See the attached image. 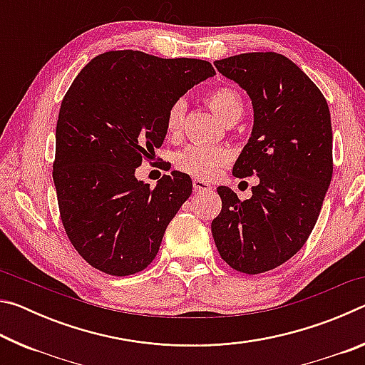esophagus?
Returning a JSON list of instances; mask_svg holds the SVG:
<instances>
[{
    "label": "esophagus",
    "instance_id": "obj_1",
    "mask_svg": "<svg viewBox=\"0 0 365 365\" xmlns=\"http://www.w3.org/2000/svg\"><path fill=\"white\" fill-rule=\"evenodd\" d=\"M193 188L196 193H201V191L212 190V185L206 180H201V178H193Z\"/></svg>",
    "mask_w": 365,
    "mask_h": 365
}]
</instances>
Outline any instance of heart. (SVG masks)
<instances>
[{
    "mask_svg": "<svg viewBox=\"0 0 365 365\" xmlns=\"http://www.w3.org/2000/svg\"><path fill=\"white\" fill-rule=\"evenodd\" d=\"M206 101L219 119L228 125L242 119L245 103L242 95L232 86H217L206 95ZM187 103L177 100L169 106L165 114V128L170 137H178L182 132ZM230 160V153L222 146L193 145L177 154L175 165L178 170L196 178H212Z\"/></svg>",
    "mask_w": 365,
    "mask_h": 365,
    "instance_id": "heart-1",
    "label": "heart"
}]
</instances>
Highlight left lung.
<instances>
[{
  "instance_id": "left-lung-1",
  "label": "left lung",
  "mask_w": 365,
  "mask_h": 365,
  "mask_svg": "<svg viewBox=\"0 0 365 365\" xmlns=\"http://www.w3.org/2000/svg\"><path fill=\"white\" fill-rule=\"evenodd\" d=\"M214 66L251 100V137L233 174L257 175L259 183L245 201L228 187L217 188L222 211L212 237L230 267L262 274L293 257L317 222L333 174L329 104L282 54L245 53Z\"/></svg>"
}]
</instances>
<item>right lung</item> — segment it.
I'll return each mask as SVG.
<instances>
[{
	"label": "right lung",
	"instance_id": "right-lung-1",
	"mask_svg": "<svg viewBox=\"0 0 365 365\" xmlns=\"http://www.w3.org/2000/svg\"><path fill=\"white\" fill-rule=\"evenodd\" d=\"M212 76L207 61L123 49L91 59L67 90L53 180L67 237L95 269L125 277L156 257L193 183L172 170L150 188L135 170L163 145L170 104Z\"/></svg>",
	"mask_w": 365,
	"mask_h": 365
}]
</instances>
